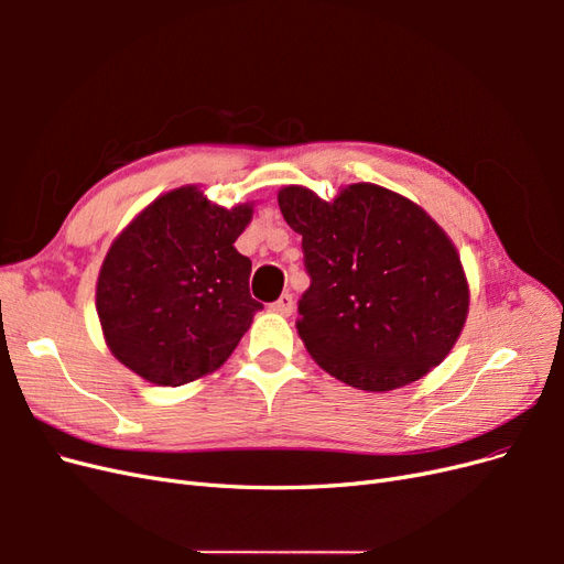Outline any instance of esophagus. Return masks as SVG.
<instances>
[{
  "label": "esophagus",
  "instance_id": "esophagus-1",
  "mask_svg": "<svg viewBox=\"0 0 564 564\" xmlns=\"http://www.w3.org/2000/svg\"><path fill=\"white\" fill-rule=\"evenodd\" d=\"M270 311L278 313V315H292L294 313V296L282 294L275 303H270Z\"/></svg>",
  "mask_w": 564,
  "mask_h": 564
}]
</instances>
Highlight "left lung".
I'll return each mask as SVG.
<instances>
[{"instance_id": "8db88e82", "label": "left lung", "mask_w": 564, "mask_h": 564, "mask_svg": "<svg viewBox=\"0 0 564 564\" xmlns=\"http://www.w3.org/2000/svg\"><path fill=\"white\" fill-rule=\"evenodd\" d=\"M278 202L311 275L296 329L324 371L383 392L445 360L470 292L456 247L419 204L373 183H352L334 202L286 185Z\"/></svg>"}]
</instances>
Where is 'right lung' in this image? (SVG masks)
I'll return each instance as SVG.
<instances>
[{"instance_id": "1", "label": "right lung", "mask_w": 564, "mask_h": 564, "mask_svg": "<svg viewBox=\"0 0 564 564\" xmlns=\"http://www.w3.org/2000/svg\"><path fill=\"white\" fill-rule=\"evenodd\" d=\"M253 214L212 204L197 185L158 197L117 235L98 272L96 311L119 362L158 386L224 365L263 305L235 249Z\"/></svg>"}]
</instances>
